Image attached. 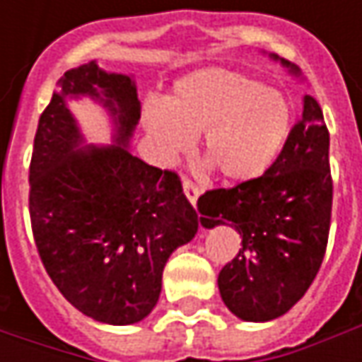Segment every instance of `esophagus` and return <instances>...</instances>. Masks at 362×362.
Here are the masks:
<instances>
[{
  "instance_id": "34e87169",
  "label": "esophagus",
  "mask_w": 362,
  "mask_h": 362,
  "mask_svg": "<svg viewBox=\"0 0 362 362\" xmlns=\"http://www.w3.org/2000/svg\"><path fill=\"white\" fill-rule=\"evenodd\" d=\"M183 191H185V197L191 202V205H195L197 199H199V195H202V189L197 187L193 181H189V179H183Z\"/></svg>"
}]
</instances>
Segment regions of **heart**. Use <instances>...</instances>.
<instances>
[{"mask_svg":"<svg viewBox=\"0 0 362 362\" xmlns=\"http://www.w3.org/2000/svg\"><path fill=\"white\" fill-rule=\"evenodd\" d=\"M145 127L169 160L203 134V160L226 181L243 183L262 177L280 157L292 105L284 92L247 74L202 68L181 78L165 103L146 105Z\"/></svg>","mask_w":362,"mask_h":362,"instance_id":"1","label":"heart"}]
</instances>
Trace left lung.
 <instances>
[{"label": "left lung", "mask_w": 362, "mask_h": 362, "mask_svg": "<svg viewBox=\"0 0 362 362\" xmlns=\"http://www.w3.org/2000/svg\"><path fill=\"white\" fill-rule=\"evenodd\" d=\"M280 62L300 76L294 64L282 58ZM328 145L322 108L306 94L302 119L266 173L199 197L203 228L231 221L242 235L238 256L217 278L221 300L238 318L266 322L282 316L320 270L332 211Z\"/></svg>", "instance_id": "1"}]
</instances>
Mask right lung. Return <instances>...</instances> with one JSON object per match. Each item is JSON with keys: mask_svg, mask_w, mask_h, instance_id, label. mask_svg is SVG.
I'll return each instance as SVG.
<instances>
[{"mask_svg": "<svg viewBox=\"0 0 362 362\" xmlns=\"http://www.w3.org/2000/svg\"><path fill=\"white\" fill-rule=\"evenodd\" d=\"M66 95L105 106L115 146L83 145ZM139 119L131 76L96 62L68 70L40 117L30 163V217L44 268L74 308L117 327L151 314L167 259L199 228L177 173L129 151Z\"/></svg>", "mask_w": 362, "mask_h": 362, "instance_id": "add662e5", "label": "right lung"}]
</instances>
